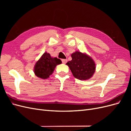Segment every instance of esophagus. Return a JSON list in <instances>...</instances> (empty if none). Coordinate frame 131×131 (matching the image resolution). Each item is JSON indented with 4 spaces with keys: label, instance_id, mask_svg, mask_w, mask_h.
<instances>
[{
    "label": "esophagus",
    "instance_id": "1",
    "mask_svg": "<svg viewBox=\"0 0 131 131\" xmlns=\"http://www.w3.org/2000/svg\"><path fill=\"white\" fill-rule=\"evenodd\" d=\"M62 63H63V64H66V63L67 62V59H62Z\"/></svg>",
    "mask_w": 131,
    "mask_h": 131
}]
</instances>
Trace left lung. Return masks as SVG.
<instances>
[{
	"mask_svg": "<svg viewBox=\"0 0 131 131\" xmlns=\"http://www.w3.org/2000/svg\"><path fill=\"white\" fill-rule=\"evenodd\" d=\"M72 59L66 64L69 67L73 76L79 80H88L93 76L96 70V64L89 55L80 51L71 54Z\"/></svg>",
	"mask_w": 131,
	"mask_h": 131,
	"instance_id": "left-lung-1",
	"label": "left lung"
}]
</instances>
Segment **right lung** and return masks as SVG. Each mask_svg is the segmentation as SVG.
<instances>
[{"label": "right lung", "instance_id": "right-lung-1", "mask_svg": "<svg viewBox=\"0 0 131 131\" xmlns=\"http://www.w3.org/2000/svg\"><path fill=\"white\" fill-rule=\"evenodd\" d=\"M61 63L60 59L52 57L50 53L46 52L35 63L34 72L38 78L46 79L53 73L56 66Z\"/></svg>", "mask_w": 131, "mask_h": 131}]
</instances>
